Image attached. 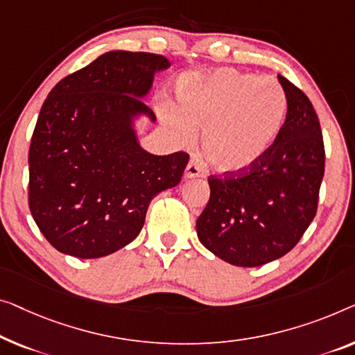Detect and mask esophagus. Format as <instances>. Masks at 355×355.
Returning a JSON list of instances; mask_svg holds the SVG:
<instances>
[{
	"mask_svg": "<svg viewBox=\"0 0 355 355\" xmlns=\"http://www.w3.org/2000/svg\"><path fill=\"white\" fill-rule=\"evenodd\" d=\"M204 168L199 166L198 162L189 161L187 168H184V178H194V177H202Z\"/></svg>",
	"mask_w": 355,
	"mask_h": 355,
	"instance_id": "esophagus-1",
	"label": "esophagus"
}]
</instances>
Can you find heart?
<instances>
[{
    "label": "heart",
    "instance_id": "b5f03b06",
    "mask_svg": "<svg viewBox=\"0 0 355 355\" xmlns=\"http://www.w3.org/2000/svg\"><path fill=\"white\" fill-rule=\"evenodd\" d=\"M178 111L162 119L182 139L204 125L200 148L214 168L241 173L257 166L276 144L287 116V95L272 78L232 68L189 73L177 84Z\"/></svg>",
    "mask_w": 355,
    "mask_h": 355
}]
</instances>
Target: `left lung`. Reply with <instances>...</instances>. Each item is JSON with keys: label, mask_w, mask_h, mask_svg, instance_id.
Segmentation results:
<instances>
[{"label": "left lung", "mask_w": 355, "mask_h": 355, "mask_svg": "<svg viewBox=\"0 0 355 355\" xmlns=\"http://www.w3.org/2000/svg\"><path fill=\"white\" fill-rule=\"evenodd\" d=\"M287 116L276 144L241 173L210 175V199L196 221L205 248L234 266L284 257L314 220L325 171L320 123L306 94L277 76Z\"/></svg>", "instance_id": "left-lung-1"}]
</instances>
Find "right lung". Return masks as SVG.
Instances as JSON below:
<instances>
[{"label": "right lung", "instance_id": "right-lung-1", "mask_svg": "<svg viewBox=\"0 0 355 355\" xmlns=\"http://www.w3.org/2000/svg\"><path fill=\"white\" fill-rule=\"evenodd\" d=\"M168 67L164 55L111 51L47 95L28 151V205L59 252L100 258L130 244L151 199L182 180L188 153L151 155L134 130L139 114L156 121L141 97Z\"/></svg>", "mask_w": 355, "mask_h": 355}]
</instances>
